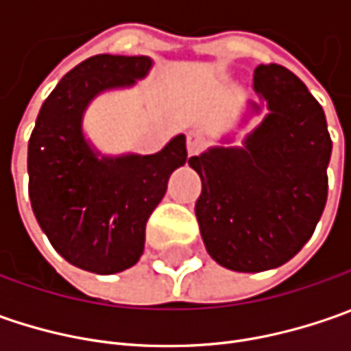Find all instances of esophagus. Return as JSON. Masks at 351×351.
Masks as SVG:
<instances>
[{"instance_id": "34e87169", "label": "esophagus", "mask_w": 351, "mask_h": 351, "mask_svg": "<svg viewBox=\"0 0 351 351\" xmlns=\"http://www.w3.org/2000/svg\"><path fill=\"white\" fill-rule=\"evenodd\" d=\"M205 148V136L199 130H189L187 132V152L189 156L199 154Z\"/></svg>"}]
</instances>
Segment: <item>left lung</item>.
I'll return each instance as SVG.
<instances>
[{"instance_id": "8db88e82", "label": "left lung", "mask_w": 351, "mask_h": 351, "mask_svg": "<svg viewBox=\"0 0 351 351\" xmlns=\"http://www.w3.org/2000/svg\"><path fill=\"white\" fill-rule=\"evenodd\" d=\"M254 89L269 113L244 148L189 158L203 185L195 215L205 248L244 274L279 267L308 242L326 205L332 154L324 111L297 75L260 64Z\"/></svg>"}]
</instances>
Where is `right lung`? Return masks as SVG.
Listing matches in <instances>:
<instances>
[{"mask_svg":"<svg viewBox=\"0 0 351 351\" xmlns=\"http://www.w3.org/2000/svg\"><path fill=\"white\" fill-rule=\"evenodd\" d=\"M152 68L148 56H91L43 103L29 141L34 217L66 262L111 276L141 260L146 223L187 160L178 134L156 154L99 158L82 130L84 111L105 89L128 88Z\"/></svg>","mask_w":351,"mask_h":351,"instance_id":"obj_1","label":"right lung"}]
</instances>
